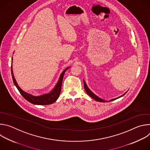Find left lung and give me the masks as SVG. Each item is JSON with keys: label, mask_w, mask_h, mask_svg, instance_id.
Returning <instances> with one entry per match:
<instances>
[{"label": "left lung", "mask_w": 150, "mask_h": 150, "mask_svg": "<svg viewBox=\"0 0 150 150\" xmlns=\"http://www.w3.org/2000/svg\"><path fill=\"white\" fill-rule=\"evenodd\" d=\"M83 85H84V88H85V91L87 92V93L91 98H93V99H94L95 100H96V101H100V102H109V101H111L116 100V99H117V98H120V97L123 96L126 93H126H125V94H123L122 96H120V97H117V98L112 99V100H110V101H105V100H103V99H102V98L98 97L97 96L96 94H94L88 88V87H87V85L86 83H85V82L84 81V80H83Z\"/></svg>", "instance_id": "left-lung-1"}]
</instances>
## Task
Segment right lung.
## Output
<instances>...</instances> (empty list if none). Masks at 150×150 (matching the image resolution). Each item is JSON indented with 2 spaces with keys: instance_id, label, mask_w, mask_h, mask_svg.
Wrapping results in <instances>:
<instances>
[{
  "instance_id": "add662e5",
  "label": "right lung",
  "mask_w": 150,
  "mask_h": 150,
  "mask_svg": "<svg viewBox=\"0 0 150 150\" xmlns=\"http://www.w3.org/2000/svg\"><path fill=\"white\" fill-rule=\"evenodd\" d=\"M69 67L67 68L65 70H64L62 74H60V76L59 77V79L58 80V82H57L56 85H55L54 88L49 93L44 94L40 96H34L31 94L27 93L23 91L21 89L18 85L14 78L13 70H12V66H11V73H12V79L13 81V83L18 91H19L20 94L23 96V97L26 99L28 101L30 102L32 104H37V105H47V104H51L54 103L57 99L59 98L60 93L61 92V88H62V84L63 81V78L65 74V72L67 69H68Z\"/></svg>"
}]
</instances>
